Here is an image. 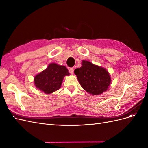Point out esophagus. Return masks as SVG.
Listing matches in <instances>:
<instances>
[{
  "mask_svg": "<svg viewBox=\"0 0 148 148\" xmlns=\"http://www.w3.org/2000/svg\"><path fill=\"white\" fill-rule=\"evenodd\" d=\"M73 71H74L73 68H70L69 69V71H70V73L71 74H73Z\"/></svg>",
  "mask_w": 148,
  "mask_h": 148,
  "instance_id": "34e87169",
  "label": "esophagus"
}]
</instances>
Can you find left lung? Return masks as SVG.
<instances>
[{
	"label": "left lung",
	"mask_w": 148,
	"mask_h": 148,
	"mask_svg": "<svg viewBox=\"0 0 148 148\" xmlns=\"http://www.w3.org/2000/svg\"><path fill=\"white\" fill-rule=\"evenodd\" d=\"M75 74L82 87L93 95H98L106 91L111 82L108 71L91 62L83 60L82 66L76 69Z\"/></svg>",
	"instance_id": "left-lung-1"
}]
</instances>
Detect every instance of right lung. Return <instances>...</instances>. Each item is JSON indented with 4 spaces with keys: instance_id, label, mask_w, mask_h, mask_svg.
Here are the masks:
<instances>
[{
    "instance_id": "add662e5",
    "label": "right lung",
    "mask_w": 148,
    "mask_h": 148,
    "mask_svg": "<svg viewBox=\"0 0 148 148\" xmlns=\"http://www.w3.org/2000/svg\"><path fill=\"white\" fill-rule=\"evenodd\" d=\"M66 75H70V73L65 66L52 63L49 64L46 69L35 76L34 84L39 90L49 95L60 88Z\"/></svg>"
}]
</instances>
